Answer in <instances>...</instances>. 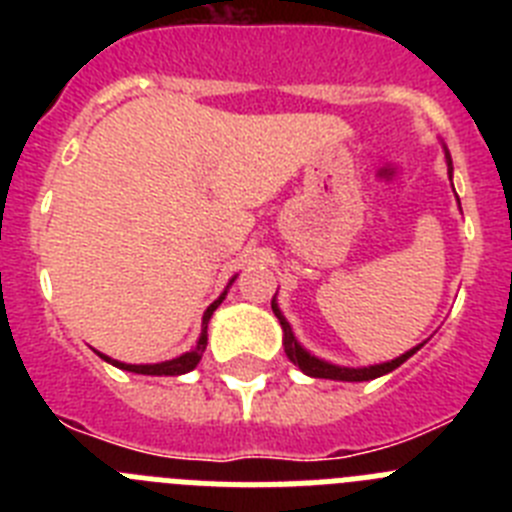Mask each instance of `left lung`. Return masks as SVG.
<instances>
[{
    "label": "left lung",
    "mask_w": 512,
    "mask_h": 512,
    "mask_svg": "<svg viewBox=\"0 0 512 512\" xmlns=\"http://www.w3.org/2000/svg\"><path fill=\"white\" fill-rule=\"evenodd\" d=\"M443 153H446V166H449V176H451L454 174V166H451L449 148L443 146ZM451 187H454V184H451ZM456 200H459V197H456ZM271 310H274L279 325H282V333H284L282 343H284V354H287V359L292 361L295 366H300L302 374H307V377H315V379H336V382H369V379H377V377H384V374H390L392 369H397L400 364H405V361H408L410 356H413L415 351L423 346V343H418V346H413L410 351H405L402 356H397V359L382 361V364L338 366V364H330V361L320 359V356L310 354V351H307V348L297 341L295 330H292V325L287 323L284 312L279 310L277 295H274V300H271Z\"/></svg>",
    "instance_id": "obj_1"
}]
</instances>
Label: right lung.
Listing matches in <instances>:
<instances>
[{
    "instance_id": "add662e5",
    "label": "right lung",
    "mask_w": 512,
    "mask_h": 512,
    "mask_svg": "<svg viewBox=\"0 0 512 512\" xmlns=\"http://www.w3.org/2000/svg\"><path fill=\"white\" fill-rule=\"evenodd\" d=\"M233 282H235V277L230 279L223 295L217 297V300L212 302V305L205 310V315H202V333H200V338H197V343H194V346L189 348L187 354L176 356V359H169V361H158V364H125V361L110 359V356H104V354H99V351H97L99 359H104V361H107V364L117 366V369H125V372H133V374H146V377H179V374L192 372L194 366L200 364L202 354H205V348H207V323H210L212 312H215L217 307H220V302L225 300V295H228V289H230V284H233Z\"/></svg>"
}]
</instances>
